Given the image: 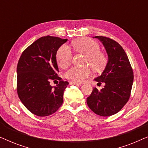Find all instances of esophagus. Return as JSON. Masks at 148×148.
Masks as SVG:
<instances>
[{
	"label": "esophagus",
	"instance_id": "1",
	"mask_svg": "<svg viewBox=\"0 0 148 148\" xmlns=\"http://www.w3.org/2000/svg\"><path fill=\"white\" fill-rule=\"evenodd\" d=\"M70 84L76 85V86H82V84H81V83H78V82H71Z\"/></svg>",
	"mask_w": 148,
	"mask_h": 148
}]
</instances>
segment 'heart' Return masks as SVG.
<instances>
[{
    "mask_svg": "<svg viewBox=\"0 0 148 148\" xmlns=\"http://www.w3.org/2000/svg\"><path fill=\"white\" fill-rule=\"evenodd\" d=\"M72 46L75 51L84 54L83 66H73L65 73V77L73 82H82L92 73V67L96 71L104 67L106 62V56L99 50L98 44L88 38H81L74 40ZM72 52L70 48L62 45L56 52V59L59 67L66 69L72 61Z\"/></svg>",
    "mask_w": 148,
    "mask_h": 148,
    "instance_id": "heart-1",
    "label": "heart"
}]
</instances>
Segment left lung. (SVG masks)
Here are the masks:
<instances>
[{"label":"left lung","mask_w":148,"mask_h":148,"mask_svg":"<svg viewBox=\"0 0 148 148\" xmlns=\"http://www.w3.org/2000/svg\"><path fill=\"white\" fill-rule=\"evenodd\" d=\"M104 45L108 60L100 76L95 79L102 90L93 89L87 98L89 108L96 114L109 116L119 112L128 102L133 82V72L127 54L118 42L104 36H95Z\"/></svg>","instance_id":"obj_1"}]
</instances>
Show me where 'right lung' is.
<instances>
[{
  "mask_svg": "<svg viewBox=\"0 0 148 148\" xmlns=\"http://www.w3.org/2000/svg\"><path fill=\"white\" fill-rule=\"evenodd\" d=\"M66 41L54 36H44L28 46L18 61V96L26 108L38 116L52 114L63 102L64 91L69 82L57 75L59 71L56 55ZM51 80L60 82L52 86Z\"/></svg>",
  "mask_w": 148,
  "mask_h": 148,
  "instance_id": "add662e5",
  "label": "right lung"
}]
</instances>
